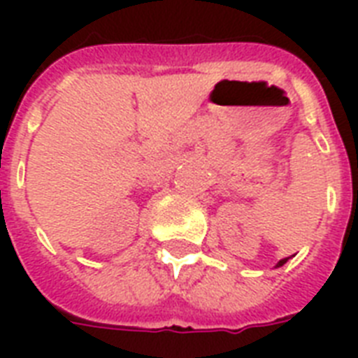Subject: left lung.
<instances>
[{
  "label": "left lung",
  "mask_w": 358,
  "mask_h": 358,
  "mask_svg": "<svg viewBox=\"0 0 358 358\" xmlns=\"http://www.w3.org/2000/svg\"><path fill=\"white\" fill-rule=\"evenodd\" d=\"M288 258H289V256H288ZM288 258H282V260L278 262V264H277V266H275V267H280V266H284V264H286V262H288Z\"/></svg>",
  "instance_id": "8db88e82"
}]
</instances>
